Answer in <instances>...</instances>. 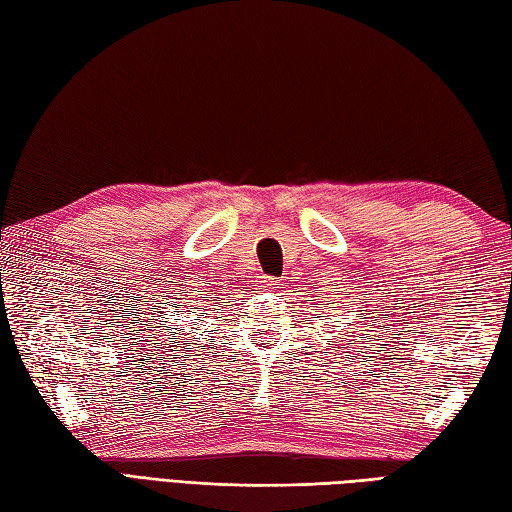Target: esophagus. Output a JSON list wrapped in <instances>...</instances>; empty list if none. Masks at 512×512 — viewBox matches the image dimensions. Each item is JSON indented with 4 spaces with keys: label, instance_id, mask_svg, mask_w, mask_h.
<instances>
[{
    "label": "esophagus",
    "instance_id": "obj_1",
    "mask_svg": "<svg viewBox=\"0 0 512 512\" xmlns=\"http://www.w3.org/2000/svg\"><path fill=\"white\" fill-rule=\"evenodd\" d=\"M275 286H279V281L275 277H262V288L264 290H270V288H275Z\"/></svg>",
    "mask_w": 512,
    "mask_h": 512
}]
</instances>
